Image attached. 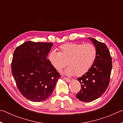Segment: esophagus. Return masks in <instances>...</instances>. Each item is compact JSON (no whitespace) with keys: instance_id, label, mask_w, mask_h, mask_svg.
<instances>
[{"instance_id":"obj_1","label":"esophagus","mask_w":123,"mask_h":123,"mask_svg":"<svg viewBox=\"0 0 123 123\" xmlns=\"http://www.w3.org/2000/svg\"><path fill=\"white\" fill-rule=\"evenodd\" d=\"M63 79H64V80L66 81V82H70V79H69V78H65V77H64V78H63Z\"/></svg>"}]
</instances>
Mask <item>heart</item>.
Listing matches in <instances>:
<instances>
[{
  "instance_id": "1",
  "label": "heart",
  "mask_w": 123,
  "mask_h": 123,
  "mask_svg": "<svg viewBox=\"0 0 123 123\" xmlns=\"http://www.w3.org/2000/svg\"><path fill=\"white\" fill-rule=\"evenodd\" d=\"M59 50V53L50 51L48 60L57 71H61L67 62L69 67L64 73L68 75L82 76L91 69L97 57V49L91 43H66L60 45Z\"/></svg>"
}]
</instances>
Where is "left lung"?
I'll use <instances>...</instances> for the list:
<instances>
[{
    "label": "left lung",
    "instance_id": "obj_1",
    "mask_svg": "<svg viewBox=\"0 0 123 123\" xmlns=\"http://www.w3.org/2000/svg\"><path fill=\"white\" fill-rule=\"evenodd\" d=\"M97 49L94 63L86 74L78 79L81 88L76 95L84 102H91L101 96L109 86L112 70V58L105 43L91 37L88 38Z\"/></svg>",
    "mask_w": 123,
    "mask_h": 123
}]
</instances>
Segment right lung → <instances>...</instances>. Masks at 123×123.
Returning <instances> with one entry per match:
<instances>
[{"instance_id":"1","label":"right lung","mask_w":123,"mask_h":123,"mask_svg":"<svg viewBox=\"0 0 123 123\" xmlns=\"http://www.w3.org/2000/svg\"><path fill=\"white\" fill-rule=\"evenodd\" d=\"M53 43L27 41L16 48L11 70L18 89L29 100L44 101L50 96L61 76L47 55Z\"/></svg>"}]
</instances>
